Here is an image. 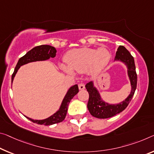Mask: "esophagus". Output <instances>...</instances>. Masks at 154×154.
<instances>
[{
    "label": "esophagus",
    "instance_id": "1",
    "mask_svg": "<svg viewBox=\"0 0 154 154\" xmlns=\"http://www.w3.org/2000/svg\"><path fill=\"white\" fill-rule=\"evenodd\" d=\"M78 87H79V89L80 90H82L85 89V84H83V83H80V84H78Z\"/></svg>",
    "mask_w": 154,
    "mask_h": 154
}]
</instances>
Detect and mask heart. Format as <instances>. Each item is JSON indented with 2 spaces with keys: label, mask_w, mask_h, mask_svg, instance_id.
<instances>
[{
  "label": "heart",
  "mask_w": 154,
  "mask_h": 154,
  "mask_svg": "<svg viewBox=\"0 0 154 154\" xmlns=\"http://www.w3.org/2000/svg\"><path fill=\"white\" fill-rule=\"evenodd\" d=\"M111 53L108 48L101 47L98 49L83 47L68 51L64 56L67 65L60 64V68L67 74L73 75L75 72H88L96 75L107 66L111 60Z\"/></svg>",
  "instance_id": "1"
}]
</instances>
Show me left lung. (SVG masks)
<instances>
[{
    "instance_id": "left-lung-1",
    "label": "left lung",
    "mask_w": 154,
    "mask_h": 154,
    "mask_svg": "<svg viewBox=\"0 0 154 154\" xmlns=\"http://www.w3.org/2000/svg\"><path fill=\"white\" fill-rule=\"evenodd\" d=\"M114 61L123 63L128 68V75L130 82L131 91L128 97L116 104H110L103 101L99 90L94 86V82H90L86 85L89 93L88 109L92 116L98 119H108L120 113L128 106L135 92L137 85V75L136 72L134 57L123 46H119L116 53Z\"/></svg>"
}]
</instances>
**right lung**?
Wrapping results in <instances>:
<instances>
[{
    "label": "right lung",
    "mask_w": 154,
    "mask_h": 154,
    "mask_svg": "<svg viewBox=\"0 0 154 154\" xmlns=\"http://www.w3.org/2000/svg\"><path fill=\"white\" fill-rule=\"evenodd\" d=\"M56 52H57V51H56L55 48L50 45L38 46L28 51L23 57L19 59L18 63H17L16 66L14 69V72L11 76V83L13 82L14 77H15L18 69L22 66L30 62H38V61H46L49 60L51 57L54 58L56 55ZM78 92H79V88H78L77 84L70 87L62 100L59 109L52 115L48 117V118L42 119V120H34V119L29 118L26 116H24L27 118L29 120L35 123L39 124V125H51L55 123H60V122L64 121L66 115L68 104H69L70 100L73 98L75 95H76L78 93Z\"/></svg>",
    "instance_id": "add662e5"
}]
</instances>
